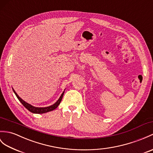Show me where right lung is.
<instances>
[{"instance_id":"1","label":"right lung","mask_w":153,"mask_h":153,"mask_svg":"<svg viewBox=\"0 0 153 153\" xmlns=\"http://www.w3.org/2000/svg\"><path fill=\"white\" fill-rule=\"evenodd\" d=\"M14 93L16 95L17 98H18V100L21 102V104H22L25 107L28 111L33 113H47L49 111H53V110H54L55 109H56V108L58 107V105L60 104V102L62 100V98L63 97V94H64V92L62 93V94L60 96V97L59 98V100L56 101V102H55L54 104L51 105V106H49V107H45V108H36V107H34V106L31 105L30 104H28V103L25 102L24 100H23L22 99H21L17 94L16 93V91L13 89Z\"/></svg>"}]
</instances>
